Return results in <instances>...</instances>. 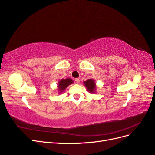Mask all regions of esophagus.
Segmentation results:
<instances>
[{"label":"esophagus","instance_id":"1","mask_svg":"<svg viewBox=\"0 0 155 155\" xmlns=\"http://www.w3.org/2000/svg\"><path fill=\"white\" fill-rule=\"evenodd\" d=\"M75 81H76V83L79 84V79H78V78L75 79Z\"/></svg>","mask_w":155,"mask_h":155}]
</instances>
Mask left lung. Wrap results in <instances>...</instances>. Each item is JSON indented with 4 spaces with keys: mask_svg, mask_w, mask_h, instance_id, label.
I'll list each match as a JSON object with an SVG mask.
<instances>
[{
    "mask_svg": "<svg viewBox=\"0 0 155 155\" xmlns=\"http://www.w3.org/2000/svg\"><path fill=\"white\" fill-rule=\"evenodd\" d=\"M84 85H85L87 88V91L90 92V93H94L96 91V83L94 79H87V81H84Z\"/></svg>",
    "mask_w": 155,
    "mask_h": 155,
    "instance_id": "obj_1",
    "label": "left lung"
}]
</instances>
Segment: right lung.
<instances>
[{
  "mask_svg": "<svg viewBox=\"0 0 155 155\" xmlns=\"http://www.w3.org/2000/svg\"><path fill=\"white\" fill-rule=\"evenodd\" d=\"M72 83H73V80L71 79L67 78L65 79H61L58 85V88L59 91V93L60 94L62 93L68 86L71 85V84H72Z\"/></svg>",
  "mask_w": 155,
  "mask_h": 155,
  "instance_id": "1",
  "label": "right lung"
}]
</instances>
